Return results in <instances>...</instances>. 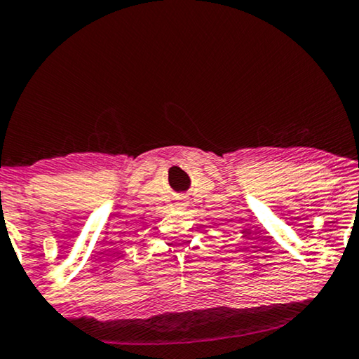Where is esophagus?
<instances>
[{"instance_id":"esophagus-1","label":"esophagus","mask_w":359,"mask_h":359,"mask_svg":"<svg viewBox=\"0 0 359 359\" xmlns=\"http://www.w3.org/2000/svg\"><path fill=\"white\" fill-rule=\"evenodd\" d=\"M178 204H181V205H183V204H186V201H184V199H181V201H180V203H178Z\"/></svg>"}]
</instances>
